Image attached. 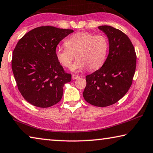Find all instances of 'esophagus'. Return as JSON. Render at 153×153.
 <instances>
[{
    "label": "esophagus",
    "instance_id": "34e87169",
    "mask_svg": "<svg viewBox=\"0 0 153 153\" xmlns=\"http://www.w3.org/2000/svg\"><path fill=\"white\" fill-rule=\"evenodd\" d=\"M79 76H77V75H73L72 76V79H76L77 78H79Z\"/></svg>",
    "mask_w": 153,
    "mask_h": 153
}]
</instances>
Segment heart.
Returning a JSON list of instances; mask_svg holds the SVG:
<instances>
[{"mask_svg":"<svg viewBox=\"0 0 153 153\" xmlns=\"http://www.w3.org/2000/svg\"><path fill=\"white\" fill-rule=\"evenodd\" d=\"M65 45V48L59 46L56 48V58L60 65L69 67L76 54L77 60L71 67V71L75 72L87 67L90 70L100 68L105 62L109 48L105 36L88 32H79L70 36Z\"/></svg>","mask_w":153,"mask_h":153,"instance_id":"b5f03b06","label":"heart"}]
</instances>
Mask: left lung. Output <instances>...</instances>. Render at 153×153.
<instances>
[{
	"instance_id": "1",
	"label": "left lung",
	"mask_w": 153,
	"mask_h": 153,
	"mask_svg": "<svg viewBox=\"0 0 153 153\" xmlns=\"http://www.w3.org/2000/svg\"><path fill=\"white\" fill-rule=\"evenodd\" d=\"M98 28L105 34L109 54L100 69L86 76L83 97L97 107L114 104L125 95L132 84L136 67V54L129 38L110 26Z\"/></svg>"
}]
</instances>
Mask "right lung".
Listing matches in <instances>:
<instances>
[{
	"label": "right lung",
	"mask_w": 153,
	"mask_h": 153,
	"mask_svg": "<svg viewBox=\"0 0 153 153\" xmlns=\"http://www.w3.org/2000/svg\"><path fill=\"white\" fill-rule=\"evenodd\" d=\"M71 29L41 26L25 34L13 52L11 67L23 97L39 108H49L61 100L63 86L71 80L55 56L61 40Z\"/></svg>",
	"instance_id": "1"
}]
</instances>
